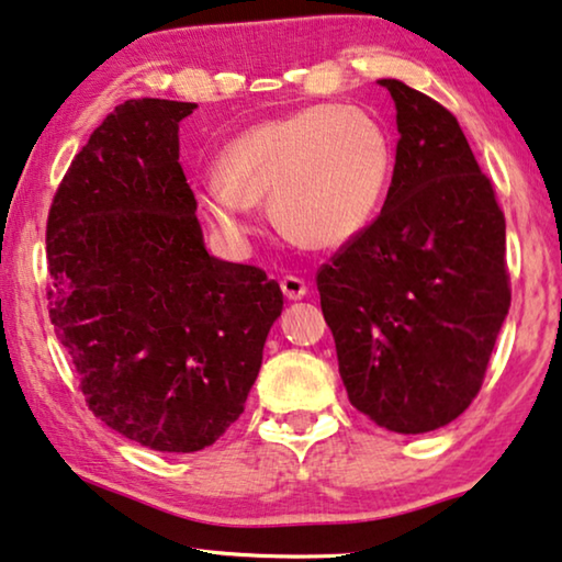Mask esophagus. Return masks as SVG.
Here are the masks:
<instances>
[{"mask_svg": "<svg viewBox=\"0 0 562 562\" xmlns=\"http://www.w3.org/2000/svg\"><path fill=\"white\" fill-rule=\"evenodd\" d=\"M281 291L289 301H299L306 296V283H304V279H299V276H283Z\"/></svg>", "mask_w": 562, "mask_h": 562, "instance_id": "esophagus-1", "label": "esophagus"}]
</instances>
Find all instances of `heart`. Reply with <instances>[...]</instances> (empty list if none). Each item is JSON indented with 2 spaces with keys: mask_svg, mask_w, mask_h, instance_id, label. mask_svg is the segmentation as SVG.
Masks as SVG:
<instances>
[{
  "mask_svg": "<svg viewBox=\"0 0 562 562\" xmlns=\"http://www.w3.org/2000/svg\"><path fill=\"white\" fill-rule=\"evenodd\" d=\"M393 151L385 128L360 105L316 103L235 136L200 205L227 238L250 233V207L271 202L273 221L296 246L331 250L375 221Z\"/></svg>",
  "mask_w": 562,
  "mask_h": 562,
  "instance_id": "obj_1",
  "label": "heart"
}]
</instances>
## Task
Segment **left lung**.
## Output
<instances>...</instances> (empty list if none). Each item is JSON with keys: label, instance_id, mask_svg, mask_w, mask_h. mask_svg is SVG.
<instances>
[{"label": "left lung", "instance_id": "8db88e82", "mask_svg": "<svg viewBox=\"0 0 562 562\" xmlns=\"http://www.w3.org/2000/svg\"><path fill=\"white\" fill-rule=\"evenodd\" d=\"M397 111L380 215L316 271L349 403L395 434L459 418L509 312L504 213L457 116L382 78Z\"/></svg>", "mask_w": 562, "mask_h": 562}]
</instances>
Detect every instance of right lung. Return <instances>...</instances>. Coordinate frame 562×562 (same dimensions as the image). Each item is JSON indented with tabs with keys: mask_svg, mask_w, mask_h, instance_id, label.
Instances as JSON below:
<instances>
[{
	"mask_svg": "<svg viewBox=\"0 0 562 562\" xmlns=\"http://www.w3.org/2000/svg\"><path fill=\"white\" fill-rule=\"evenodd\" d=\"M198 103L132 99L70 161L47 215L50 322L86 405L154 451L213 446L240 418L283 294L210 256L180 165Z\"/></svg>",
	"mask_w": 562,
	"mask_h": 562,
	"instance_id": "obj_1",
	"label": "right lung"
}]
</instances>
